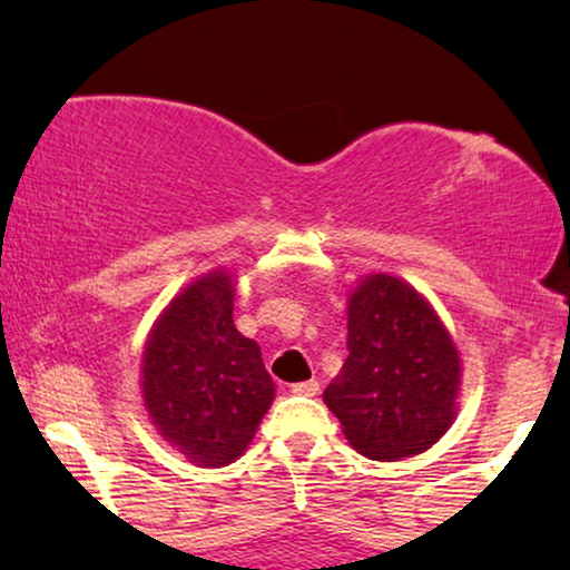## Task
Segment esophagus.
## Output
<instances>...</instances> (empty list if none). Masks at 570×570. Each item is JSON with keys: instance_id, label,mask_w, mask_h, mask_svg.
<instances>
[{"instance_id": "34e87169", "label": "esophagus", "mask_w": 570, "mask_h": 570, "mask_svg": "<svg viewBox=\"0 0 570 570\" xmlns=\"http://www.w3.org/2000/svg\"><path fill=\"white\" fill-rule=\"evenodd\" d=\"M291 392L295 396H316L318 394V381H298V384L291 386Z\"/></svg>"}]
</instances>
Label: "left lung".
Here are the masks:
<instances>
[{"label":"left lung","instance_id":"obj_1","mask_svg":"<svg viewBox=\"0 0 570 570\" xmlns=\"http://www.w3.org/2000/svg\"><path fill=\"white\" fill-rule=\"evenodd\" d=\"M347 361L324 402L350 446L376 462L423 454L456 417L462 363L431 303L368 275L347 303Z\"/></svg>","mask_w":570,"mask_h":570}]
</instances>
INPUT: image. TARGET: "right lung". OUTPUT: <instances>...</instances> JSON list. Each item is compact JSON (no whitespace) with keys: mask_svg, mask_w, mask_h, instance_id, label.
Listing matches in <instances>:
<instances>
[{"mask_svg":"<svg viewBox=\"0 0 570 570\" xmlns=\"http://www.w3.org/2000/svg\"><path fill=\"white\" fill-rule=\"evenodd\" d=\"M153 425L189 462L223 466L244 454L275 400L259 345L233 324V277L209 272L155 322L142 353Z\"/></svg>","mask_w":570,"mask_h":570,"instance_id":"obj_1","label":"right lung"}]
</instances>
